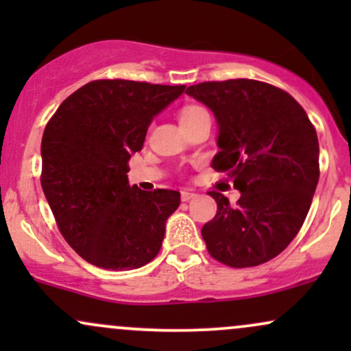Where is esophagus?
Returning <instances> with one entry per match:
<instances>
[{
	"instance_id": "esophagus-1",
	"label": "esophagus",
	"mask_w": 351,
	"mask_h": 351,
	"mask_svg": "<svg viewBox=\"0 0 351 351\" xmlns=\"http://www.w3.org/2000/svg\"><path fill=\"white\" fill-rule=\"evenodd\" d=\"M195 198H196V193L186 191V189H184V191H181V201H191Z\"/></svg>"
}]
</instances>
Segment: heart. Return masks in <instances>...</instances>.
Masks as SVG:
<instances>
[{
	"label": "heart",
	"mask_w": 351,
	"mask_h": 351,
	"mask_svg": "<svg viewBox=\"0 0 351 351\" xmlns=\"http://www.w3.org/2000/svg\"><path fill=\"white\" fill-rule=\"evenodd\" d=\"M204 112H206V110H204L203 107H198V106H188V107H184L183 110L180 112V123L188 122V120L195 119V117L204 114Z\"/></svg>",
	"instance_id": "1"
}]
</instances>
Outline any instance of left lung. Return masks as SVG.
<instances>
[{
	"instance_id": "1",
	"label": "left lung",
	"mask_w": 351,
	"mask_h": 351,
	"mask_svg": "<svg viewBox=\"0 0 351 351\" xmlns=\"http://www.w3.org/2000/svg\"><path fill=\"white\" fill-rule=\"evenodd\" d=\"M216 117V171L241 191L236 206L221 193L201 229L208 252L229 267H254L284 251L300 231L318 176V138L302 106L279 87L252 79L186 88Z\"/></svg>"
}]
</instances>
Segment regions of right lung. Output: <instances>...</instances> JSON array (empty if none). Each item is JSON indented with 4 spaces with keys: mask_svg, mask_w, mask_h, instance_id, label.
<instances>
[{
    "mask_svg": "<svg viewBox=\"0 0 351 351\" xmlns=\"http://www.w3.org/2000/svg\"><path fill=\"white\" fill-rule=\"evenodd\" d=\"M184 87L94 80L64 100L44 128L43 191L60 234L87 263L130 271L162 247L180 193L130 186L127 163L142 150L153 117Z\"/></svg>",
    "mask_w": 351,
    "mask_h": 351,
    "instance_id": "obj_1",
    "label": "right lung"
}]
</instances>
